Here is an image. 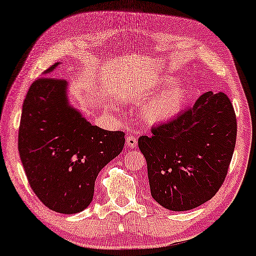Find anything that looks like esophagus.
Segmentation results:
<instances>
[{
    "instance_id": "1",
    "label": "esophagus",
    "mask_w": 256,
    "mask_h": 256,
    "mask_svg": "<svg viewBox=\"0 0 256 256\" xmlns=\"http://www.w3.org/2000/svg\"><path fill=\"white\" fill-rule=\"evenodd\" d=\"M126 146L130 149H134L137 146V140L134 136H128L126 137Z\"/></svg>"
}]
</instances>
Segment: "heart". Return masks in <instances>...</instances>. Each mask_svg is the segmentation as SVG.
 I'll return each mask as SVG.
<instances>
[{
    "mask_svg": "<svg viewBox=\"0 0 256 256\" xmlns=\"http://www.w3.org/2000/svg\"><path fill=\"white\" fill-rule=\"evenodd\" d=\"M175 80L173 78H161L156 82V92H161L164 88L169 87ZM187 100V90L182 86H173L172 88L167 89L158 96L154 98L149 102H146L142 107V116L146 122L150 124H160L167 120L172 119L182 110L184 102Z\"/></svg>",
    "mask_w": 256,
    "mask_h": 256,
    "instance_id": "heart-1",
    "label": "heart"
}]
</instances>
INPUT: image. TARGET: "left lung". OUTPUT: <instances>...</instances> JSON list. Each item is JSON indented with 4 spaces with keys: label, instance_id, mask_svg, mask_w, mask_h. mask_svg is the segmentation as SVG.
Segmentation results:
<instances>
[{
    "label": "left lung",
    "instance_id": "1",
    "mask_svg": "<svg viewBox=\"0 0 256 256\" xmlns=\"http://www.w3.org/2000/svg\"><path fill=\"white\" fill-rule=\"evenodd\" d=\"M237 122L224 93L202 94L196 104L142 136L152 198L172 211L210 200L226 180L236 144Z\"/></svg>",
    "mask_w": 256,
    "mask_h": 256
}]
</instances>
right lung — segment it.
<instances>
[{
	"label": "right lung",
	"mask_w": 256,
	"mask_h": 256,
	"mask_svg": "<svg viewBox=\"0 0 256 256\" xmlns=\"http://www.w3.org/2000/svg\"><path fill=\"white\" fill-rule=\"evenodd\" d=\"M58 63L30 84L19 128V154L30 188L52 211L72 214L94 196L98 174L122 152V131L92 125L68 104L66 82L52 78Z\"/></svg>",
	"instance_id": "obj_1"
}]
</instances>
